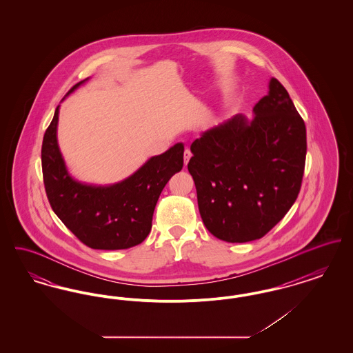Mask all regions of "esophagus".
Here are the masks:
<instances>
[{
    "label": "esophagus",
    "mask_w": 353,
    "mask_h": 353,
    "mask_svg": "<svg viewBox=\"0 0 353 353\" xmlns=\"http://www.w3.org/2000/svg\"><path fill=\"white\" fill-rule=\"evenodd\" d=\"M190 157H192V152H190V150H188V148H186L184 151V164H188V163H189Z\"/></svg>",
    "instance_id": "1"
}]
</instances>
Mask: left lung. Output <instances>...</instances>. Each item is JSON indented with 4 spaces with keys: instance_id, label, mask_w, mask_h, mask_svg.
I'll list each match as a JSON object with an SVG mask.
<instances>
[{
    "instance_id": "left-lung-1",
    "label": "left lung",
    "mask_w": 353,
    "mask_h": 353,
    "mask_svg": "<svg viewBox=\"0 0 353 353\" xmlns=\"http://www.w3.org/2000/svg\"><path fill=\"white\" fill-rule=\"evenodd\" d=\"M202 132L190 151L203 225L219 239L242 243L262 238L285 216L302 185L305 125L275 78L252 108Z\"/></svg>"
}]
</instances>
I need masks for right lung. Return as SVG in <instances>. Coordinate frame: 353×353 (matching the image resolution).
<instances>
[{
	"label": "right lung",
	"instance_id": "right-lung-1",
	"mask_svg": "<svg viewBox=\"0 0 353 353\" xmlns=\"http://www.w3.org/2000/svg\"><path fill=\"white\" fill-rule=\"evenodd\" d=\"M87 81L75 84L68 95ZM59 107L43 136L41 154L45 189L54 213L91 249L120 250L141 243L151 232L154 206L164 186L183 169L184 144L177 143L148 159L115 184L81 183L68 173L58 145Z\"/></svg>",
	"mask_w": 353,
	"mask_h": 353
}]
</instances>
